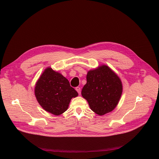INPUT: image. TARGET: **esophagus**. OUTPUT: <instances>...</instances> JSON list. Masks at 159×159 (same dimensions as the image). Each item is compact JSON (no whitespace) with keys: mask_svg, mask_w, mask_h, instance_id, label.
Returning <instances> with one entry per match:
<instances>
[{"mask_svg":"<svg viewBox=\"0 0 159 159\" xmlns=\"http://www.w3.org/2000/svg\"><path fill=\"white\" fill-rule=\"evenodd\" d=\"M75 89H76V90H77V92H78V93L79 94V95H80V93H81V90H80V87H77V88H75Z\"/></svg>","mask_w":159,"mask_h":159,"instance_id":"esophagus-1","label":"esophagus"}]
</instances>
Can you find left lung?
Listing matches in <instances>:
<instances>
[{
	"mask_svg": "<svg viewBox=\"0 0 159 159\" xmlns=\"http://www.w3.org/2000/svg\"><path fill=\"white\" fill-rule=\"evenodd\" d=\"M82 96L97 114L110 112L118 104L123 86L120 79L109 67L102 65L88 72Z\"/></svg>",
	"mask_w": 159,
	"mask_h": 159,
	"instance_id": "1",
	"label": "left lung"
}]
</instances>
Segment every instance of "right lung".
I'll return each mask as SVG.
<instances>
[{
    "label": "right lung",
    "instance_id": "add662e5",
    "mask_svg": "<svg viewBox=\"0 0 159 159\" xmlns=\"http://www.w3.org/2000/svg\"><path fill=\"white\" fill-rule=\"evenodd\" d=\"M34 92L41 107L55 116L66 112L71 99L79 95L66 77L51 67L45 69L40 76Z\"/></svg>",
    "mask_w": 159,
    "mask_h": 159
}]
</instances>
